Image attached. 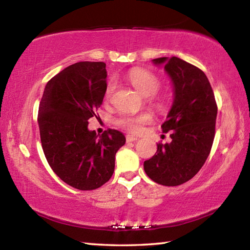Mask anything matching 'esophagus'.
Here are the masks:
<instances>
[{
    "label": "esophagus",
    "instance_id": "obj_1",
    "mask_svg": "<svg viewBox=\"0 0 250 250\" xmlns=\"http://www.w3.org/2000/svg\"><path fill=\"white\" fill-rule=\"evenodd\" d=\"M125 139H126V142H134V141H138V138L134 137V135H131V134L126 135Z\"/></svg>",
    "mask_w": 250,
    "mask_h": 250
}]
</instances>
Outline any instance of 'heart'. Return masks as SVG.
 <instances>
[{"label": "heart", "instance_id": "b5f03b06", "mask_svg": "<svg viewBox=\"0 0 250 250\" xmlns=\"http://www.w3.org/2000/svg\"><path fill=\"white\" fill-rule=\"evenodd\" d=\"M128 80L132 84L134 89L145 97H149L155 94L160 87V80L154 74L140 68L131 70L128 74ZM113 89H115V83L112 82L109 83L104 91L105 99L110 98ZM153 104L159 109L164 108V101L161 98H155L153 100ZM151 119L152 117L149 113H141V115L138 116L121 115L118 117L116 122L118 125L122 126V128H125L128 131H131V132L139 133L142 130V125L146 124V122L151 121Z\"/></svg>", "mask_w": 250, "mask_h": 250}]
</instances>
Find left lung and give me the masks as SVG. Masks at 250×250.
<instances>
[{
	"label": "left lung",
	"instance_id": "1",
	"mask_svg": "<svg viewBox=\"0 0 250 250\" xmlns=\"http://www.w3.org/2000/svg\"><path fill=\"white\" fill-rule=\"evenodd\" d=\"M163 66L173 86V103L163 132L171 131L172 141L158 145L151 159L145 161L146 175L166 186L181 185L191 180L204 166L215 137L217 105L206 75L177 57L152 59Z\"/></svg>",
	"mask_w": 250,
	"mask_h": 250
}]
</instances>
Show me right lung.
Returning <instances> with one entry per match:
<instances>
[{"label": "right lung", "instance_id": "obj_1", "mask_svg": "<svg viewBox=\"0 0 250 250\" xmlns=\"http://www.w3.org/2000/svg\"><path fill=\"white\" fill-rule=\"evenodd\" d=\"M103 62H80L62 69L46 84L39 108L42 146L52 170L66 184L91 191L110 180L124 133L99 135L88 120L103 104L107 88Z\"/></svg>", "mask_w": 250, "mask_h": 250}]
</instances>
